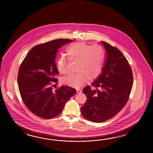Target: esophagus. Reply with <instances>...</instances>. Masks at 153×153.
Here are the masks:
<instances>
[{"instance_id": "obj_1", "label": "esophagus", "mask_w": 153, "mask_h": 153, "mask_svg": "<svg viewBox=\"0 0 153 153\" xmlns=\"http://www.w3.org/2000/svg\"><path fill=\"white\" fill-rule=\"evenodd\" d=\"M81 90L80 89H76V94H80L81 93Z\"/></svg>"}]
</instances>
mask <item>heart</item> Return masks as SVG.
<instances>
[{
  "label": "heart",
  "mask_w": 153,
  "mask_h": 153,
  "mask_svg": "<svg viewBox=\"0 0 153 153\" xmlns=\"http://www.w3.org/2000/svg\"><path fill=\"white\" fill-rule=\"evenodd\" d=\"M69 59L78 62L76 74L65 76L62 81L70 87L79 88L88 80H93L100 75L103 63L104 52L99 45L91 46L84 42H79L71 46L67 50ZM68 59L61 56L57 59L56 67L59 72L66 74L68 72Z\"/></svg>",
  "instance_id": "b5f03b06"
}]
</instances>
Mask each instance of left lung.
Returning <instances> with one entry per match:
<instances>
[{"label":"left lung","instance_id":"obj_1","mask_svg":"<svg viewBox=\"0 0 153 153\" xmlns=\"http://www.w3.org/2000/svg\"><path fill=\"white\" fill-rule=\"evenodd\" d=\"M106 50L102 72L92 84L83 89L87 100L81 108L87 120L101 123L114 117L128 100L133 85V74L128 62L119 49L101 42Z\"/></svg>","mask_w":153,"mask_h":153}]
</instances>
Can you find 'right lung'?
Here are the masks:
<instances>
[{
  "label": "right lung",
  "instance_id": "obj_1",
  "mask_svg": "<svg viewBox=\"0 0 153 153\" xmlns=\"http://www.w3.org/2000/svg\"><path fill=\"white\" fill-rule=\"evenodd\" d=\"M70 39L53 40L33 47L20 65L17 83L23 103L32 113L43 119H51L61 114L65 103L76 94L68 86L53 90L50 82H57L59 74L55 57L59 49Z\"/></svg>",
  "mask_w": 153,
  "mask_h": 153
}]
</instances>
